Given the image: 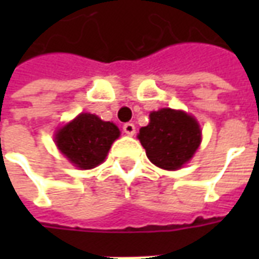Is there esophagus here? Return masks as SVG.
<instances>
[{
	"label": "esophagus",
	"instance_id": "34e87169",
	"mask_svg": "<svg viewBox=\"0 0 259 259\" xmlns=\"http://www.w3.org/2000/svg\"><path fill=\"white\" fill-rule=\"evenodd\" d=\"M123 132L127 136H133L136 133V126L133 123H124L123 124Z\"/></svg>",
	"mask_w": 259,
	"mask_h": 259
}]
</instances>
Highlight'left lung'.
I'll return each instance as SVG.
<instances>
[{"label":"left lung","mask_w":259,"mask_h":259,"mask_svg":"<svg viewBox=\"0 0 259 259\" xmlns=\"http://www.w3.org/2000/svg\"><path fill=\"white\" fill-rule=\"evenodd\" d=\"M137 137L154 165L176 170L189 162L200 147L201 129L194 116L162 108L150 113V123L141 127Z\"/></svg>","instance_id":"left-lung-1"}]
</instances>
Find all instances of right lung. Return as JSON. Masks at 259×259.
Here are the masks:
<instances>
[{
	"label": "right lung",
	"mask_w": 259,
	"mask_h": 259,
	"mask_svg": "<svg viewBox=\"0 0 259 259\" xmlns=\"http://www.w3.org/2000/svg\"><path fill=\"white\" fill-rule=\"evenodd\" d=\"M120 130L94 113H80L55 133L58 150L76 168L93 169L104 162Z\"/></svg>",
	"instance_id": "obj_1"
}]
</instances>
